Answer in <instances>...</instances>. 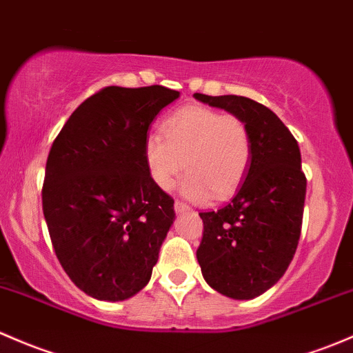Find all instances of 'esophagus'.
Listing matches in <instances>:
<instances>
[{
	"label": "esophagus",
	"instance_id": "34e87169",
	"mask_svg": "<svg viewBox=\"0 0 353 353\" xmlns=\"http://www.w3.org/2000/svg\"><path fill=\"white\" fill-rule=\"evenodd\" d=\"M174 210H176V213H184V211H189L191 208H189L186 203L176 201V203H174Z\"/></svg>",
	"mask_w": 353,
	"mask_h": 353
}]
</instances>
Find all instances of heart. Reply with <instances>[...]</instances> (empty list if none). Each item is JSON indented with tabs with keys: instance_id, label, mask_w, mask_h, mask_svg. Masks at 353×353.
I'll return each mask as SVG.
<instances>
[{
	"instance_id": "obj_1",
	"label": "heart",
	"mask_w": 353,
	"mask_h": 353,
	"mask_svg": "<svg viewBox=\"0 0 353 353\" xmlns=\"http://www.w3.org/2000/svg\"><path fill=\"white\" fill-rule=\"evenodd\" d=\"M164 135L148 133L143 159L152 183L169 191L188 170L181 192L205 203L213 194L221 201L236 191L247 176L252 140L242 118L206 106H186L164 121Z\"/></svg>"
}]
</instances>
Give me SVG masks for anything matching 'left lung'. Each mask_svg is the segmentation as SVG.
Here are the masks:
<instances>
[{"mask_svg": "<svg viewBox=\"0 0 353 353\" xmlns=\"http://www.w3.org/2000/svg\"><path fill=\"white\" fill-rule=\"evenodd\" d=\"M194 98L242 118L252 159L235 198L199 213L203 239L196 250L203 277L233 299H254L272 288L291 264L301 235L306 176L288 127L267 106L245 96Z\"/></svg>", "mask_w": 353, "mask_h": 353, "instance_id": "1", "label": "left lung"}]
</instances>
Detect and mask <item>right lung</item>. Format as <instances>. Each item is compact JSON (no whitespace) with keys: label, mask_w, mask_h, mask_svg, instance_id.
I'll list each match as a JSON object with an SVG mask.
<instances>
[{"label":"right lung","mask_w":353,"mask_h":353,"mask_svg":"<svg viewBox=\"0 0 353 353\" xmlns=\"http://www.w3.org/2000/svg\"><path fill=\"white\" fill-rule=\"evenodd\" d=\"M179 98L164 86H108L81 103L52 143L42 208L59 262L99 301L145 288L174 223V199L152 183L148 127Z\"/></svg>","instance_id":"1"}]
</instances>
